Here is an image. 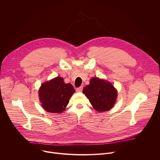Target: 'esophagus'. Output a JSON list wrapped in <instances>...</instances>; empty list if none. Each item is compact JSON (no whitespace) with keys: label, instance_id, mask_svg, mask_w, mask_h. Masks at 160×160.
<instances>
[{"label":"esophagus","instance_id":"1","mask_svg":"<svg viewBox=\"0 0 160 160\" xmlns=\"http://www.w3.org/2000/svg\"><path fill=\"white\" fill-rule=\"evenodd\" d=\"M82 90H83V87H82V86H80V87H78V88H77V92H82Z\"/></svg>","mask_w":160,"mask_h":160}]
</instances>
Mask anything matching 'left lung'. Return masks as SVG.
Segmentation results:
<instances>
[{
	"mask_svg": "<svg viewBox=\"0 0 160 160\" xmlns=\"http://www.w3.org/2000/svg\"><path fill=\"white\" fill-rule=\"evenodd\" d=\"M83 93L98 111L109 110L117 97V91L115 87L110 83L98 78L91 79L90 84L83 88Z\"/></svg>",
	"mask_w": 160,
	"mask_h": 160,
	"instance_id": "obj_1",
	"label": "left lung"
}]
</instances>
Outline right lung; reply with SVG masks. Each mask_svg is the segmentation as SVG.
I'll return each instance as SVG.
<instances>
[{
    "mask_svg": "<svg viewBox=\"0 0 160 160\" xmlns=\"http://www.w3.org/2000/svg\"><path fill=\"white\" fill-rule=\"evenodd\" d=\"M75 90L70 83H65L63 78L58 77L42 83L39 97L43 108L48 112H62L69 102Z\"/></svg>",
    "mask_w": 160,
    "mask_h": 160,
    "instance_id": "1",
    "label": "right lung"
}]
</instances>
